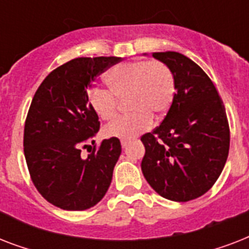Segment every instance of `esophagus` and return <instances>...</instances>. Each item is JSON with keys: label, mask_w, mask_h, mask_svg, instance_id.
I'll use <instances>...</instances> for the list:
<instances>
[{"label": "esophagus", "mask_w": 249, "mask_h": 249, "mask_svg": "<svg viewBox=\"0 0 249 249\" xmlns=\"http://www.w3.org/2000/svg\"><path fill=\"white\" fill-rule=\"evenodd\" d=\"M126 144H128V141L121 140V146H123V147H126Z\"/></svg>", "instance_id": "34e87169"}]
</instances>
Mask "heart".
Masks as SVG:
<instances>
[{
  "instance_id": "1",
  "label": "heart",
  "mask_w": 249,
  "mask_h": 249,
  "mask_svg": "<svg viewBox=\"0 0 249 249\" xmlns=\"http://www.w3.org/2000/svg\"><path fill=\"white\" fill-rule=\"evenodd\" d=\"M107 90L90 88L88 105L101 120L111 121L117 115V101L128 97L132 115L113 121L105 129V136L133 140L148 130L154 117L169 109L176 93L173 72L160 60H136L120 63L105 75Z\"/></svg>"
}]
</instances>
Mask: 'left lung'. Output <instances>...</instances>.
<instances>
[{
    "mask_svg": "<svg viewBox=\"0 0 249 249\" xmlns=\"http://www.w3.org/2000/svg\"><path fill=\"white\" fill-rule=\"evenodd\" d=\"M172 70L176 93L154 132L141 137L142 173L160 196L189 201L204 195L228 160L230 129L224 102L208 75L176 52L152 53Z\"/></svg>",
    "mask_w": 249,
    "mask_h": 249,
    "instance_id": "left-lung-1",
    "label": "left lung"
}]
</instances>
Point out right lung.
<instances>
[{
    "mask_svg": "<svg viewBox=\"0 0 249 249\" xmlns=\"http://www.w3.org/2000/svg\"><path fill=\"white\" fill-rule=\"evenodd\" d=\"M117 56L76 58L50 72L29 107L24 125V156L33 185L60 209L85 211L108 190L121 154L119 138L102 141L86 159L99 120L88 105V89Z\"/></svg>",
    "mask_w": 249,
    "mask_h": 249,
    "instance_id": "right-lung-1",
    "label": "right lung"
}]
</instances>
